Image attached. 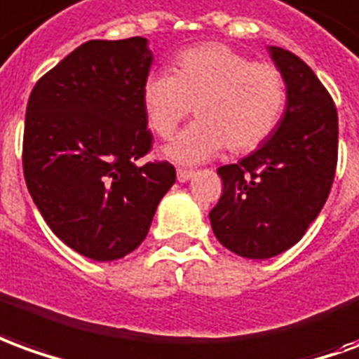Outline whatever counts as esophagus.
Wrapping results in <instances>:
<instances>
[{"mask_svg":"<svg viewBox=\"0 0 359 359\" xmlns=\"http://www.w3.org/2000/svg\"><path fill=\"white\" fill-rule=\"evenodd\" d=\"M191 177H193V170H184V168H180V170H177V180H180L182 184H184V182H189Z\"/></svg>","mask_w":359,"mask_h":359,"instance_id":"34e87169","label":"esophagus"}]
</instances>
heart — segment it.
Listing matches in <instances>:
<instances>
[{"mask_svg": "<svg viewBox=\"0 0 359 359\" xmlns=\"http://www.w3.org/2000/svg\"><path fill=\"white\" fill-rule=\"evenodd\" d=\"M149 126L170 137L189 114L197 121L166 147L170 158L195 164L222 149H259L280 123L288 102L282 71L218 42L187 48L174 57L172 75L151 73L141 88Z\"/></svg>", "mask_w": 359, "mask_h": 359, "instance_id": "obj_1", "label": "heart"}]
</instances>
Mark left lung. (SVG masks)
I'll use <instances>...</instances> for the list:
<instances>
[{
	"label": "left lung",
	"instance_id": "left-lung-1",
	"mask_svg": "<svg viewBox=\"0 0 359 359\" xmlns=\"http://www.w3.org/2000/svg\"><path fill=\"white\" fill-rule=\"evenodd\" d=\"M288 102L273 135L238 164L218 168L222 195L208 212L216 240L236 255L269 259L304 238L329 197L338 158V114L311 67L269 48Z\"/></svg>",
	"mask_w": 359,
	"mask_h": 359
}]
</instances>
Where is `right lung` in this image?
Segmentation results:
<instances>
[{
  "label": "right lung",
  "mask_w": 359,
  "mask_h": 359,
  "mask_svg": "<svg viewBox=\"0 0 359 359\" xmlns=\"http://www.w3.org/2000/svg\"><path fill=\"white\" fill-rule=\"evenodd\" d=\"M152 52L143 36L88 40L38 79L22 139L34 205L60 240L93 261L139 248L175 182L170 162H143L152 135L141 102Z\"/></svg>",
  "instance_id": "obj_1"
}]
</instances>
